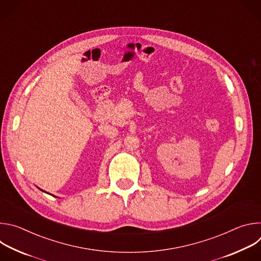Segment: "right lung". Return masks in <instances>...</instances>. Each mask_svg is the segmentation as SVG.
I'll list each match as a JSON object with an SVG mask.
<instances>
[{
  "instance_id": "obj_1",
  "label": "right lung",
  "mask_w": 261,
  "mask_h": 261,
  "mask_svg": "<svg viewBox=\"0 0 261 261\" xmlns=\"http://www.w3.org/2000/svg\"><path fill=\"white\" fill-rule=\"evenodd\" d=\"M39 189H40V188H39ZM40 190H41V189H40ZM41 191H43V190H41ZM43 192H44V191H43Z\"/></svg>"
}]
</instances>
